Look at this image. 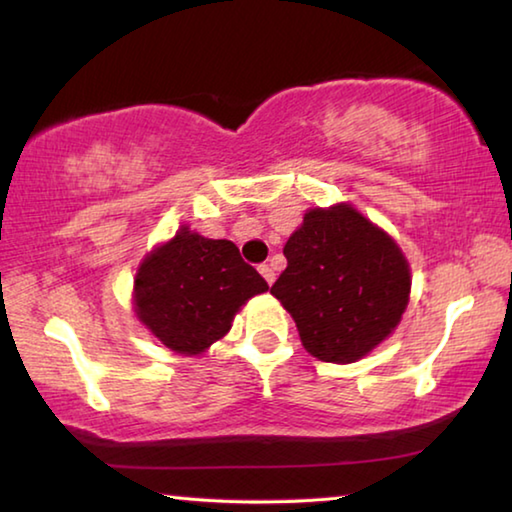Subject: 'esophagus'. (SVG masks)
I'll return each instance as SVG.
<instances>
[{"label":"esophagus","mask_w":512,"mask_h":512,"mask_svg":"<svg viewBox=\"0 0 512 512\" xmlns=\"http://www.w3.org/2000/svg\"><path fill=\"white\" fill-rule=\"evenodd\" d=\"M259 273H262V277H264V280H266L268 284H273V282H275V271H273V268L268 266V264H262V266H259Z\"/></svg>","instance_id":"1"}]
</instances>
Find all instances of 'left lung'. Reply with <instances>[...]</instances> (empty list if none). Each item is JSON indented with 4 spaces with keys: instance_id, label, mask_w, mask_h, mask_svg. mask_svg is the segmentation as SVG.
Masks as SVG:
<instances>
[{
    "instance_id": "left-lung-1",
    "label": "left lung",
    "mask_w": 512,
    "mask_h": 512,
    "mask_svg": "<svg viewBox=\"0 0 512 512\" xmlns=\"http://www.w3.org/2000/svg\"><path fill=\"white\" fill-rule=\"evenodd\" d=\"M284 257L287 268L271 293L296 320L311 357L354 363L400 325L411 266L397 241L354 205L311 207Z\"/></svg>"
}]
</instances>
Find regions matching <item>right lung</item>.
Segmentation results:
<instances>
[{"label":"right lung","instance_id":"add662e5","mask_svg":"<svg viewBox=\"0 0 512 512\" xmlns=\"http://www.w3.org/2000/svg\"><path fill=\"white\" fill-rule=\"evenodd\" d=\"M268 284L228 239L183 225L137 266L133 311L171 352L198 357L230 332L237 311Z\"/></svg>","mask_w":512,"mask_h":512}]
</instances>
